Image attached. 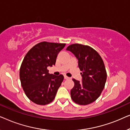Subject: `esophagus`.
Masks as SVG:
<instances>
[{"mask_svg":"<svg viewBox=\"0 0 130 130\" xmlns=\"http://www.w3.org/2000/svg\"><path fill=\"white\" fill-rule=\"evenodd\" d=\"M64 79H66V80L69 79V77H67V76H64Z\"/></svg>","mask_w":130,"mask_h":130,"instance_id":"1","label":"esophagus"}]
</instances>
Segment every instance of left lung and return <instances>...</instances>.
Returning <instances> with one entry per match:
<instances>
[{"label": "left lung", "mask_w": 130, "mask_h": 130, "mask_svg": "<svg viewBox=\"0 0 130 130\" xmlns=\"http://www.w3.org/2000/svg\"><path fill=\"white\" fill-rule=\"evenodd\" d=\"M66 50L73 53L78 60L82 72V82L74 79V86L71 90V98L76 104L86 105L99 97L104 89L107 77L104 63L100 55L89 45L73 44Z\"/></svg>", "instance_id": "1"}]
</instances>
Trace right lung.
I'll use <instances>...</instances> for the list:
<instances>
[{"label":"right lung","instance_id":"right-lung-1","mask_svg":"<svg viewBox=\"0 0 130 130\" xmlns=\"http://www.w3.org/2000/svg\"><path fill=\"white\" fill-rule=\"evenodd\" d=\"M65 45L41 42L25 56L19 71L21 86L26 96L35 104L45 105L54 99L64 76L49 74L47 67L55 65L58 53Z\"/></svg>","mask_w":130,"mask_h":130}]
</instances>
